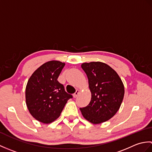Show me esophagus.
<instances>
[{
  "label": "esophagus",
  "instance_id": "obj_1",
  "mask_svg": "<svg viewBox=\"0 0 152 152\" xmlns=\"http://www.w3.org/2000/svg\"><path fill=\"white\" fill-rule=\"evenodd\" d=\"M79 93H80V90H78V89H77L76 90V91L73 94V96L74 98H76V97H77V96H78V95H79Z\"/></svg>",
  "mask_w": 152,
  "mask_h": 152
}]
</instances>
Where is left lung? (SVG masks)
<instances>
[{
	"instance_id": "1",
	"label": "left lung",
	"mask_w": 152,
	"mask_h": 152,
	"mask_svg": "<svg viewBox=\"0 0 152 152\" xmlns=\"http://www.w3.org/2000/svg\"><path fill=\"white\" fill-rule=\"evenodd\" d=\"M81 66L88 76L91 99L88 106L80 110L87 121L102 124L111 119L120 108L124 85L118 73L104 63H83Z\"/></svg>"
}]
</instances>
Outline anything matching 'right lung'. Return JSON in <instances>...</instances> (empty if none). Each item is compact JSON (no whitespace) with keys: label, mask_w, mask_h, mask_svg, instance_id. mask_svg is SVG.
<instances>
[{"label":"right lung","mask_w":152,"mask_h":152,"mask_svg":"<svg viewBox=\"0 0 152 152\" xmlns=\"http://www.w3.org/2000/svg\"><path fill=\"white\" fill-rule=\"evenodd\" d=\"M65 63L50 61L34 71L25 89V101L30 114L44 124L53 122L59 117L67 101L72 96L64 91L57 81Z\"/></svg>","instance_id":"obj_1"}]
</instances>
